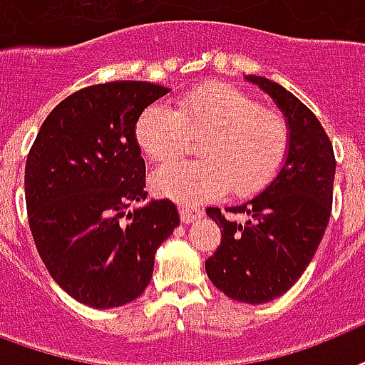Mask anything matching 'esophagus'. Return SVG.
<instances>
[{
	"mask_svg": "<svg viewBox=\"0 0 365 365\" xmlns=\"http://www.w3.org/2000/svg\"><path fill=\"white\" fill-rule=\"evenodd\" d=\"M203 211L197 207H182L180 209V221L185 222V225H192V222H196L197 219H202Z\"/></svg>",
	"mask_w": 365,
	"mask_h": 365,
	"instance_id": "obj_1",
	"label": "esophagus"
}]
</instances>
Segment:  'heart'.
I'll list each match as a JSON object with an SVG mask.
<instances>
[{
  "instance_id": "heart-1",
  "label": "heart",
  "mask_w": 365,
  "mask_h": 365,
  "mask_svg": "<svg viewBox=\"0 0 365 365\" xmlns=\"http://www.w3.org/2000/svg\"><path fill=\"white\" fill-rule=\"evenodd\" d=\"M188 135L203 138L200 162H175L152 175L158 196L182 203L225 194H251L264 186L285 156L287 131L282 118L257 108L253 98L228 83H205L177 98L175 108L150 104L135 123L144 156L165 163L185 150Z\"/></svg>"
}]
</instances>
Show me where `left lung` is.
<instances>
[{
	"label": "left lung",
	"mask_w": 365,
	"mask_h": 365,
	"mask_svg": "<svg viewBox=\"0 0 365 365\" xmlns=\"http://www.w3.org/2000/svg\"><path fill=\"white\" fill-rule=\"evenodd\" d=\"M245 80L267 93L284 114L285 158L257 196L227 209L245 215L244 222L228 221L219 207H207L222 240L205 261V272L227 297L262 304L293 287L324 238L331 215L335 156L318 118L293 93L261 76Z\"/></svg>",
	"instance_id": "1"
}]
</instances>
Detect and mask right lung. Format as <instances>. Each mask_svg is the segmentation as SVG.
I'll list each match as a JSON object with an SVG mask.
<instances>
[{"label": "right lung", "instance_id": "add662e5", "mask_svg": "<svg viewBox=\"0 0 365 365\" xmlns=\"http://www.w3.org/2000/svg\"><path fill=\"white\" fill-rule=\"evenodd\" d=\"M169 87L110 81L70 95L39 129L24 171L28 222L56 284L93 309L135 301L158 247L179 227L169 200H146L135 140L144 108Z\"/></svg>", "mask_w": 365, "mask_h": 365}]
</instances>
